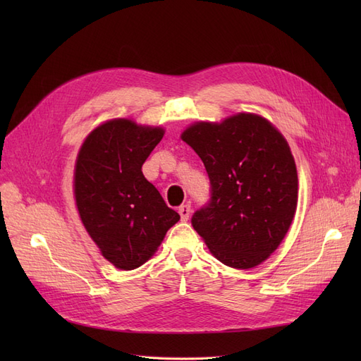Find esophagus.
Returning <instances> with one entry per match:
<instances>
[{
    "mask_svg": "<svg viewBox=\"0 0 361 361\" xmlns=\"http://www.w3.org/2000/svg\"><path fill=\"white\" fill-rule=\"evenodd\" d=\"M179 214H180V218L183 221L188 220V216L191 214V204L190 203H185L182 206H179Z\"/></svg>",
    "mask_w": 361,
    "mask_h": 361,
    "instance_id": "esophagus-1",
    "label": "esophagus"
}]
</instances>
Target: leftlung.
I'll use <instances>...</instances> for the list:
<instances>
[{
    "instance_id": "obj_1",
    "label": "left lung",
    "mask_w": 361,
    "mask_h": 361,
    "mask_svg": "<svg viewBox=\"0 0 361 361\" xmlns=\"http://www.w3.org/2000/svg\"><path fill=\"white\" fill-rule=\"evenodd\" d=\"M180 138L211 180L209 203L191 218L194 231L224 265H260L281 244L297 211L298 174L286 138L253 113L195 122Z\"/></svg>"
}]
</instances>
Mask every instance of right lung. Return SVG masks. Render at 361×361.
<instances>
[{
	"mask_svg": "<svg viewBox=\"0 0 361 361\" xmlns=\"http://www.w3.org/2000/svg\"><path fill=\"white\" fill-rule=\"evenodd\" d=\"M164 133L161 126L113 118L87 135L76 157L80 218L101 255L118 269L143 265L180 220L141 171Z\"/></svg>",
	"mask_w": 361,
	"mask_h": 361,
	"instance_id": "1",
	"label": "right lung"
}]
</instances>
